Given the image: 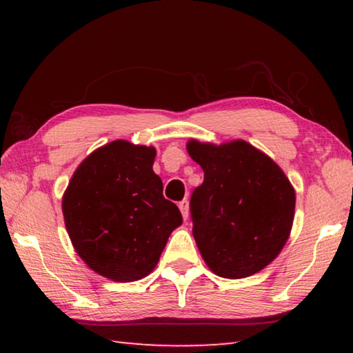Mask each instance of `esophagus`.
I'll use <instances>...</instances> for the list:
<instances>
[{
  "label": "esophagus",
  "mask_w": 353,
  "mask_h": 353,
  "mask_svg": "<svg viewBox=\"0 0 353 353\" xmlns=\"http://www.w3.org/2000/svg\"><path fill=\"white\" fill-rule=\"evenodd\" d=\"M179 208H181V213H182L183 219H187L188 218V201L183 199L182 202H179Z\"/></svg>",
  "instance_id": "esophagus-1"
}]
</instances>
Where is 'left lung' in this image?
Wrapping results in <instances>:
<instances>
[{
  "label": "left lung",
  "mask_w": 353,
  "mask_h": 353,
  "mask_svg": "<svg viewBox=\"0 0 353 353\" xmlns=\"http://www.w3.org/2000/svg\"><path fill=\"white\" fill-rule=\"evenodd\" d=\"M188 154L204 170L190 199L193 236L208 268L243 279L276 259L290 236L296 194L283 171L238 140L213 146L191 140Z\"/></svg>",
  "instance_id": "left-lung-1"
}]
</instances>
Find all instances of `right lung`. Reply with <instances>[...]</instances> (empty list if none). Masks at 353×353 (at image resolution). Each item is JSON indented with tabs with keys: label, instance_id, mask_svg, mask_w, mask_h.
Returning <instances> with one entry per match:
<instances>
[{
	"label": "right lung",
	"instance_id": "1",
	"mask_svg": "<svg viewBox=\"0 0 353 353\" xmlns=\"http://www.w3.org/2000/svg\"><path fill=\"white\" fill-rule=\"evenodd\" d=\"M154 159V148L112 141L83 160L63 194L65 225L76 252L115 282L148 276L182 224L152 171Z\"/></svg>",
	"mask_w": 353,
	"mask_h": 353
}]
</instances>
